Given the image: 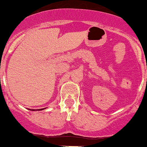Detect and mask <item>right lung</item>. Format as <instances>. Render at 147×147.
Segmentation results:
<instances>
[{"label":"right lung","instance_id":"1","mask_svg":"<svg viewBox=\"0 0 147 147\" xmlns=\"http://www.w3.org/2000/svg\"><path fill=\"white\" fill-rule=\"evenodd\" d=\"M39 110H43V109H39ZM32 111H35V110L33 109V110H32Z\"/></svg>","mask_w":147,"mask_h":147}]
</instances>
